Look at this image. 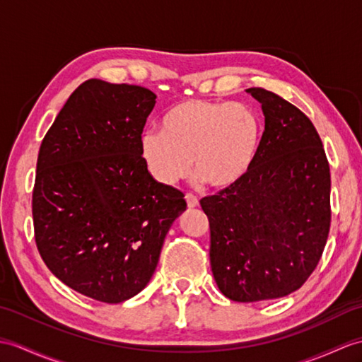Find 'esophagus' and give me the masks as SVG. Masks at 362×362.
<instances>
[{
	"mask_svg": "<svg viewBox=\"0 0 362 362\" xmlns=\"http://www.w3.org/2000/svg\"><path fill=\"white\" fill-rule=\"evenodd\" d=\"M185 200H187L188 208H196V206L199 205L197 197H194L192 194H187V196H185Z\"/></svg>",
	"mask_w": 362,
	"mask_h": 362,
	"instance_id": "esophagus-1",
	"label": "esophagus"
}]
</instances>
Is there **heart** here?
Returning a JSON list of instances; mask_svg holds the SVG:
<instances>
[{"instance_id":"heart-1","label":"heart","mask_w":362,"mask_h":362,"mask_svg":"<svg viewBox=\"0 0 362 362\" xmlns=\"http://www.w3.org/2000/svg\"><path fill=\"white\" fill-rule=\"evenodd\" d=\"M260 122L242 103L185 100L173 106L160 129L140 136V154L149 174L171 187L196 173V182L230 189L245 177L260 148Z\"/></svg>"}]
</instances>
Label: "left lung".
Returning <instances> with one entry per match:
<instances>
[{"mask_svg": "<svg viewBox=\"0 0 362 362\" xmlns=\"http://www.w3.org/2000/svg\"><path fill=\"white\" fill-rule=\"evenodd\" d=\"M265 131L250 173L236 187L200 200L211 231L217 287L238 302L287 296L322 256L330 230V166L313 123L262 88Z\"/></svg>", "mask_w": 362, "mask_h": 362, "instance_id": "1", "label": "left lung"}]
</instances>
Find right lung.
I'll return each mask as SVG.
<instances>
[{
    "label": "right lung",
    "instance_id": "right-lung-1",
    "mask_svg": "<svg viewBox=\"0 0 362 362\" xmlns=\"http://www.w3.org/2000/svg\"><path fill=\"white\" fill-rule=\"evenodd\" d=\"M156 94L90 78L41 141L32 196L35 242L67 287L106 304L153 277L183 194L149 174L140 136Z\"/></svg>",
    "mask_w": 362,
    "mask_h": 362
}]
</instances>
